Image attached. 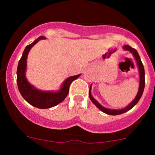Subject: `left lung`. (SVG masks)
<instances>
[{"label":"left lung","mask_w":155,"mask_h":155,"mask_svg":"<svg viewBox=\"0 0 155 155\" xmlns=\"http://www.w3.org/2000/svg\"><path fill=\"white\" fill-rule=\"evenodd\" d=\"M123 49L125 50V51H129L131 54L134 55V58L136 59V61H137V67H138L139 69V73H140V85H139V90L138 92H137V94L136 96V97L134 98V101L130 103V104H128L126 107L123 108V109H107V108L103 107L97 101L94 99V98L92 97L91 95V85L90 86V90H89V97H90L91 102L96 106L98 109L101 111H102L104 113L108 114V115H121V114L124 113V112H127L130 109H132L137 103L139 102L140 99L141 98L142 95H143V91H144L145 87V70L144 67H143V63L141 61V59H140V55H139L138 52H137V50L135 48L130 47V46H127V45H125V46H123Z\"/></svg>","instance_id":"1"}]
</instances>
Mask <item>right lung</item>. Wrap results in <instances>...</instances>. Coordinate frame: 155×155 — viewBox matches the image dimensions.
Returning <instances> with one entry per match:
<instances>
[{"instance_id": "add662e5", "label": "right lung", "mask_w": 155, "mask_h": 155, "mask_svg": "<svg viewBox=\"0 0 155 155\" xmlns=\"http://www.w3.org/2000/svg\"><path fill=\"white\" fill-rule=\"evenodd\" d=\"M46 37L41 36L34 40L31 44L28 45L25 48L21 59L18 61L17 68V85L22 97L33 107L39 109H48L58 105L66 98L69 93V87L73 81L80 76L81 74L70 76L62 84L61 87L57 91H40L33 86L26 78L28 54L31 48L40 40H45Z\"/></svg>"}]
</instances>
